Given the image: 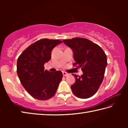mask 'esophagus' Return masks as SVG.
<instances>
[{
  "mask_svg": "<svg viewBox=\"0 0 128 128\" xmlns=\"http://www.w3.org/2000/svg\"><path fill=\"white\" fill-rule=\"evenodd\" d=\"M62 74H63L64 76H68L69 75L68 73H66V72H62Z\"/></svg>",
  "mask_w": 128,
  "mask_h": 128,
  "instance_id": "1",
  "label": "esophagus"
}]
</instances>
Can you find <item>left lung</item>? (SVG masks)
<instances>
[{"mask_svg":"<svg viewBox=\"0 0 128 128\" xmlns=\"http://www.w3.org/2000/svg\"><path fill=\"white\" fill-rule=\"evenodd\" d=\"M62 41L73 51L76 62L73 66L81 68L83 72L81 76L73 74L76 82L70 86L72 92L79 98H90L102 83L107 66L106 54L100 46L88 39L74 38Z\"/></svg>","mask_w":128,"mask_h":128,"instance_id":"8db88e82","label":"left lung"}]
</instances>
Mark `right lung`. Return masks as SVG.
Returning a JSON list of instances; mask_svg holds the SVG:
<instances>
[{
  "label": "right lung",
  "mask_w": 128,
  "mask_h": 128,
  "mask_svg": "<svg viewBox=\"0 0 128 128\" xmlns=\"http://www.w3.org/2000/svg\"><path fill=\"white\" fill-rule=\"evenodd\" d=\"M61 43L58 40H40L30 45L17 59V75L23 87L34 98L47 100L56 92L62 72H50L44 70V64L51 59L52 50Z\"/></svg>",
  "instance_id": "add662e5"
}]
</instances>
